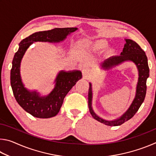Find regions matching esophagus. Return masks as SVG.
<instances>
[{"label": "esophagus", "mask_w": 156, "mask_h": 156, "mask_svg": "<svg viewBox=\"0 0 156 156\" xmlns=\"http://www.w3.org/2000/svg\"><path fill=\"white\" fill-rule=\"evenodd\" d=\"M82 72H83V76L84 78H88L91 74L90 69L88 68H84Z\"/></svg>", "instance_id": "esophagus-1"}]
</instances>
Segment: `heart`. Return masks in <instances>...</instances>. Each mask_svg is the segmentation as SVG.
I'll return each instance as SVG.
<instances>
[{"instance_id": "1", "label": "heart", "mask_w": 156, "mask_h": 156, "mask_svg": "<svg viewBox=\"0 0 156 156\" xmlns=\"http://www.w3.org/2000/svg\"><path fill=\"white\" fill-rule=\"evenodd\" d=\"M94 47H96V48H104L107 46V43L104 41L100 40L97 41L94 43Z\"/></svg>"}]
</instances>
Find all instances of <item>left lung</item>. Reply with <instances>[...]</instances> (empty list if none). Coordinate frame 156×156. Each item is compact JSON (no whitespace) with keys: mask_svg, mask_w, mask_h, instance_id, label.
I'll return each instance as SVG.
<instances>
[{"mask_svg":"<svg viewBox=\"0 0 156 156\" xmlns=\"http://www.w3.org/2000/svg\"><path fill=\"white\" fill-rule=\"evenodd\" d=\"M126 44L124 47L122 52H121L120 56H115L109 59L105 60L102 64V67L104 69H109L118 65L127 60L135 63L139 72V78L138 84H137L136 94L133 102H132L129 109L117 120L109 121L103 120L102 118L98 116L94 113L91 107V100H92V91L91 84L89 83V89L88 94V105L91 115L94 119L98 122L103 123L108 126H119L124 122H126L133 117L138 112L140 107L143 102L147 91V79L149 76V68L148 65L147 57L146 54L139 44L135 41L126 39Z\"/></svg>","mask_w":156,"mask_h":156,"instance_id":"obj_1","label":"left lung"}]
</instances>
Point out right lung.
I'll return each instance as SVG.
<instances>
[{"label":"right lung","instance_id":"right-lung-1","mask_svg":"<svg viewBox=\"0 0 156 156\" xmlns=\"http://www.w3.org/2000/svg\"><path fill=\"white\" fill-rule=\"evenodd\" d=\"M76 30H77L76 27H66L38 31L23 39L19 44V49L13 58L10 82L13 94L18 105L34 117L49 118L56 115L66 95L82 78V73L80 71L69 72L61 71L57 76L54 90L47 96L41 97L36 91L30 92L24 87L20 74L21 59L26 50L34 42L58 43L65 40L68 34Z\"/></svg>","mask_w":156,"mask_h":156}]
</instances>
